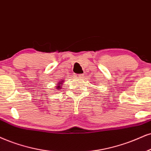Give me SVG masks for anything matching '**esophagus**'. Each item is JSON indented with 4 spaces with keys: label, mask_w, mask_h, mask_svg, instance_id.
Returning <instances> with one entry per match:
<instances>
[{
    "label": "esophagus",
    "mask_w": 151,
    "mask_h": 151,
    "mask_svg": "<svg viewBox=\"0 0 151 151\" xmlns=\"http://www.w3.org/2000/svg\"><path fill=\"white\" fill-rule=\"evenodd\" d=\"M75 77L78 78H82V77H83V76H82V74H76Z\"/></svg>",
    "instance_id": "34e87169"
}]
</instances>
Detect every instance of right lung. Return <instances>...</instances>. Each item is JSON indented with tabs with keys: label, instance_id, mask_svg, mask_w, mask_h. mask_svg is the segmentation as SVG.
<instances>
[{
	"label": "right lung",
	"instance_id": "obj_1",
	"mask_svg": "<svg viewBox=\"0 0 151 151\" xmlns=\"http://www.w3.org/2000/svg\"><path fill=\"white\" fill-rule=\"evenodd\" d=\"M61 82H63V81H61ZM59 83V85H58V86H57V89L60 88V87H61V84H62L63 83Z\"/></svg>",
	"mask_w": 151,
	"mask_h": 151
}]
</instances>
